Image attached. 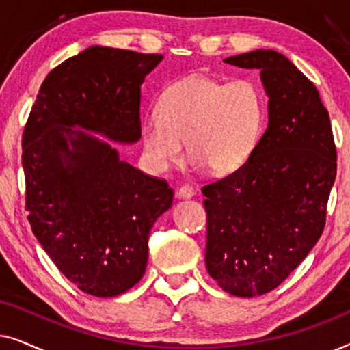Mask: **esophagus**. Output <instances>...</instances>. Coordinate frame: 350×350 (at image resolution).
I'll return each instance as SVG.
<instances>
[{
	"label": "esophagus",
	"mask_w": 350,
	"mask_h": 350,
	"mask_svg": "<svg viewBox=\"0 0 350 350\" xmlns=\"http://www.w3.org/2000/svg\"><path fill=\"white\" fill-rule=\"evenodd\" d=\"M194 194H196L194 189L191 188V186H186V185L180 186V188L176 189V196H178L180 199H189V198H193Z\"/></svg>",
	"instance_id": "obj_1"
}]
</instances>
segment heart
<instances>
[{"mask_svg": "<svg viewBox=\"0 0 350 350\" xmlns=\"http://www.w3.org/2000/svg\"><path fill=\"white\" fill-rule=\"evenodd\" d=\"M265 122V100L256 83H224L202 75L169 85L157 114L142 124V143L156 170H165L183 156V140L194 167L212 174L237 170L252 156Z\"/></svg>", "mask_w": 350, "mask_h": 350, "instance_id": "heart-1", "label": "heart"}]
</instances>
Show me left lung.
<instances>
[{
    "instance_id": "obj_1",
    "label": "left lung",
    "mask_w": 350,
    "mask_h": 350,
    "mask_svg": "<svg viewBox=\"0 0 350 350\" xmlns=\"http://www.w3.org/2000/svg\"><path fill=\"white\" fill-rule=\"evenodd\" d=\"M224 62L260 70L269 122L245 164L202 188L205 266L224 291L252 298L277 288L322 236L336 146L317 88L285 55Z\"/></svg>"
}]
</instances>
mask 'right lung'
I'll use <instances>...</instances> for the list:
<instances>
[{"label": "right lung", "instance_id": "right-lung-1", "mask_svg": "<svg viewBox=\"0 0 350 350\" xmlns=\"http://www.w3.org/2000/svg\"><path fill=\"white\" fill-rule=\"evenodd\" d=\"M162 59L103 46L70 57L46 76L23 131L31 231L62 274L98 298L145 274L150 231L174 191L88 132L140 140V88Z\"/></svg>", "mask_w": 350, "mask_h": 350}]
</instances>
